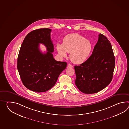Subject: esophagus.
Wrapping results in <instances>:
<instances>
[{"label": "esophagus", "instance_id": "1", "mask_svg": "<svg viewBox=\"0 0 129 129\" xmlns=\"http://www.w3.org/2000/svg\"><path fill=\"white\" fill-rule=\"evenodd\" d=\"M68 68H73V66L71 65L70 64H69L68 65Z\"/></svg>", "mask_w": 129, "mask_h": 129}]
</instances>
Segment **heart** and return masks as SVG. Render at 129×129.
<instances>
[{
  "mask_svg": "<svg viewBox=\"0 0 129 129\" xmlns=\"http://www.w3.org/2000/svg\"><path fill=\"white\" fill-rule=\"evenodd\" d=\"M90 41L77 33L68 35L64 38L62 44H58L57 50L61 57H66V52L70 53V59L75 64L84 62L92 50Z\"/></svg>",
  "mask_w": 129,
  "mask_h": 129,
  "instance_id": "obj_1",
  "label": "heart"
}]
</instances>
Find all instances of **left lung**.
I'll list each match as a JSON object with an SVG mask.
<instances>
[{
    "mask_svg": "<svg viewBox=\"0 0 129 129\" xmlns=\"http://www.w3.org/2000/svg\"><path fill=\"white\" fill-rule=\"evenodd\" d=\"M115 63L111 43L107 37L100 34L92 55L79 66H75L76 86L86 94L103 90L112 81Z\"/></svg>",
    "mask_w": 129,
    "mask_h": 129,
    "instance_id": "left-lung-1",
    "label": "left lung"
}]
</instances>
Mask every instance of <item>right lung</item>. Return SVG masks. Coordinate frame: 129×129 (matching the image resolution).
Listing matches in <instances>:
<instances>
[{"label":"right lung","mask_w":129,"mask_h":129,"mask_svg":"<svg viewBox=\"0 0 129 129\" xmlns=\"http://www.w3.org/2000/svg\"><path fill=\"white\" fill-rule=\"evenodd\" d=\"M51 32L48 28L32 31L24 38L20 48L17 70L24 86L34 92H45L51 89L67 67L66 62L58 61L53 57ZM39 43L47 48L46 53L40 51Z\"/></svg>","instance_id":"right-lung-1"}]
</instances>
